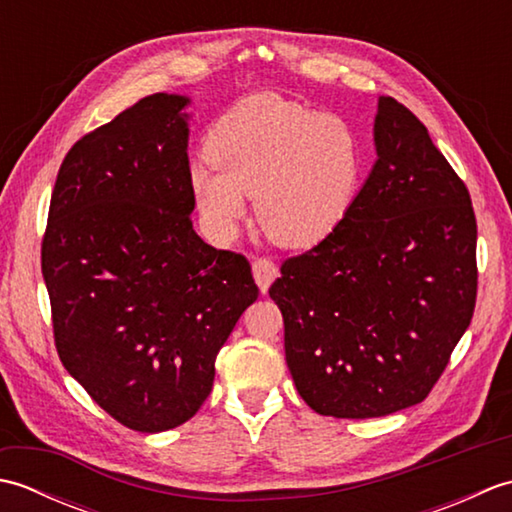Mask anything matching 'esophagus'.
<instances>
[{
	"instance_id": "1",
	"label": "esophagus",
	"mask_w": 512,
	"mask_h": 512,
	"mask_svg": "<svg viewBox=\"0 0 512 512\" xmlns=\"http://www.w3.org/2000/svg\"><path fill=\"white\" fill-rule=\"evenodd\" d=\"M253 277L257 281V286L262 292H268L270 284L279 277V268L270 262V259H255L253 262Z\"/></svg>"
}]
</instances>
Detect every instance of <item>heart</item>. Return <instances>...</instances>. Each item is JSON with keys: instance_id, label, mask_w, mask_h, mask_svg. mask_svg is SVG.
Listing matches in <instances>:
<instances>
[{"instance_id": "1", "label": "heart", "mask_w": 512, "mask_h": 512, "mask_svg": "<svg viewBox=\"0 0 512 512\" xmlns=\"http://www.w3.org/2000/svg\"><path fill=\"white\" fill-rule=\"evenodd\" d=\"M206 156L191 165L189 184L215 242L233 239L244 198H255L257 224L273 242L317 246L347 220L365 176L361 138L345 118L270 92L217 118Z\"/></svg>"}]
</instances>
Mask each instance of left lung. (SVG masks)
Here are the masks:
<instances>
[{"instance_id":"left-lung-1","label":"left lung","mask_w":512,"mask_h":512,"mask_svg":"<svg viewBox=\"0 0 512 512\" xmlns=\"http://www.w3.org/2000/svg\"><path fill=\"white\" fill-rule=\"evenodd\" d=\"M376 162L347 220L281 266L286 363L321 416L380 418L418 405L473 317L477 224L427 127L378 96Z\"/></svg>"}]
</instances>
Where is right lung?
Listing matches in <instances>:
<instances>
[{"label": "right lung", "mask_w": 512, "mask_h": 512, "mask_svg": "<svg viewBox=\"0 0 512 512\" xmlns=\"http://www.w3.org/2000/svg\"><path fill=\"white\" fill-rule=\"evenodd\" d=\"M189 96L151 94L76 143L54 182L41 273L68 374L143 433L195 416L259 290L193 231Z\"/></svg>", "instance_id": "obj_1"}]
</instances>
